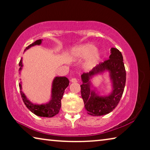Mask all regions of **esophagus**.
<instances>
[{"mask_svg":"<svg viewBox=\"0 0 150 150\" xmlns=\"http://www.w3.org/2000/svg\"><path fill=\"white\" fill-rule=\"evenodd\" d=\"M71 81L72 83H77V79L76 78H72L71 79Z\"/></svg>","mask_w":150,"mask_h":150,"instance_id":"1","label":"esophagus"}]
</instances>
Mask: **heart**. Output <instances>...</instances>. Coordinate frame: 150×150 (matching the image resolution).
<instances>
[{
	"instance_id": "1",
	"label": "heart",
	"mask_w": 150,
	"mask_h": 150,
	"mask_svg": "<svg viewBox=\"0 0 150 150\" xmlns=\"http://www.w3.org/2000/svg\"><path fill=\"white\" fill-rule=\"evenodd\" d=\"M71 57L73 60H81L87 58L85 67L87 69H91L95 67L102 59V53L96 50V47L94 44L87 43L73 48L71 52Z\"/></svg>"
}]
</instances>
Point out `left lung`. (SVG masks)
<instances>
[{
    "label": "left lung",
    "mask_w": 150,
    "mask_h": 150,
    "mask_svg": "<svg viewBox=\"0 0 150 150\" xmlns=\"http://www.w3.org/2000/svg\"><path fill=\"white\" fill-rule=\"evenodd\" d=\"M109 59L101 63L87 73L81 75L83 84L81 85V93L85 108L88 115L103 116L110 113L115 109L122 96L126 83V70L121 52L115 47L110 49ZM108 72L111 82L112 91L108 96H100L96 93L90 79L94 76Z\"/></svg>",
    "instance_id": "obj_1"
}]
</instances>
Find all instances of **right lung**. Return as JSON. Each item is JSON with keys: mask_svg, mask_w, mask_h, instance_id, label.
<instances>
[{"mask_svg": "<svg viewBox=\"0 0 150 150\" xmlns=\"http://www.w3.org/2000/svg\"><path fill=\"white\" fill-rule=\"evenodd\" d=\"M42 40H38L32 43V44L29 45L25 50H28L30 47L34 46L35 45H40L42 44ZM20 71L22 69V59L20 61L19 63ZM21 83V82H20ZM69 83V81L65 77H55L52 83V95H51V99L49 102L45 104H42V105H35L32 103L31 101L28 99L26 96L22 91V84L19 83V87L20 89V94L23 102L25 105L29 110L35 114V115L41 116V117H47L51 118L56 115L59 113L62 103L61 100L62 99L63 93L65 92V88L68 87Z\"/></svg>", "mask_w": 150, "mask_h": 150, "instance_id": "obj_1", "label": "right lung"}]
</instances>
